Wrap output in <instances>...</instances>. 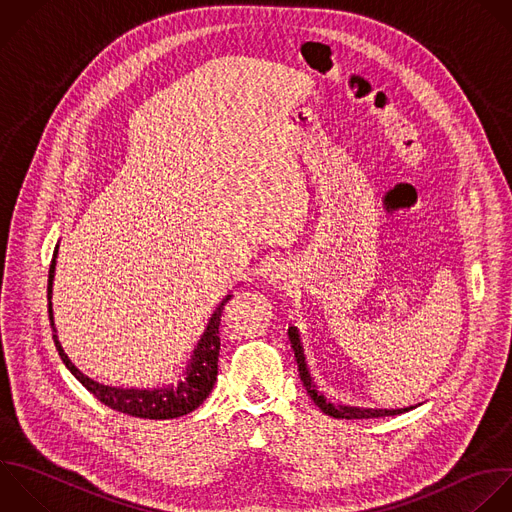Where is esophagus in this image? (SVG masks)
<instances>
[{"mask_svg":"<svg viewBox=\"0 0 512 512\" xmlns=\"http://www.w3.org/2000/svg\"><path fill=\"white\" fill-rule=\"evenodd\" d=\"M290 280H292V272L286 264H276L272 270H270V276H268V282L274 286V288H280V290H286L290 288Z\"/></svg>","mask_w":512,"mask_h":512,"instance_id":"34e87169","label":"esophagus"}]
</instances>
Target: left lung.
Instances as JSON below:
<instances>
[{
  "mask_svg": "<svg viewBox=\"0 0 512 512\" xmlns=\"http://www.w3.org/2000/svg\"><path fill=\"white\" fill-rule=\"evenodd\" d=\"M288 338L296 356V364H298V372H300V380L306 388V392L310 394V398L314 400V404L328 416L332 418H380V416H394V414H402L408 412L416 406H404V408H360V406H348V404H334L330 400H326V396L318 390V386L314 384V378L310 374L308 362H306V354H304V346H302V338H300V330L296 326L288 328Z\"/></svg>",
  "mask_w": 512,
  "mask_h": 512,
  "instance_id": "1",
  "label": "left lung"
}]
</instances>
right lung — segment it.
<instances>
[{"label": "right lung", "instance_id": "obj_1", "mask_svg": "<svg viewBox=\"0 0 512 512\" xmlns=\"http://www.w3.org/2000/svg\"><path fill=\"white\" fill-rule=\"evenodd\" d=\"M58 250L60 244H56L54 258L50 264L48 274V314H50V326L54 332V344L62 356V362L66 368L82 382L84 388H88L102 404L110 406L112 410L138 416V418H150V420H168L184 416L192 410H196L206 396L212 392L216 376H218V356H220V320L224 314V306L232 298V294H226L222 302L216 306L214 314L210 316L198 344L192 350V356L182 372V376L172 382L158 388H124V386H112L102 384L90 376H86L66 354L56 322H54V308H52V294H54V276H56V264H58Z\"/></svg>", "mask_w": 512, "mask_h": 512}]
</instances>
